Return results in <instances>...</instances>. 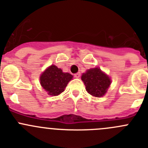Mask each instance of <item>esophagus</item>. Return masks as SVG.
<instances>
[{
    "mask_svg": "<svg viewBox=\"0 0 148 148\" xmlns=\"http://www.w3.org/2000/svg\"><path fill=\"white\" fill-rule=\"evenodd\" d=\"M74 77H76V78H79V77H80V73L78 72L77 73V74H74Z\"/></svg>",
    "mask_w": 148,
    "mask_h": 148,
    "instance_id": "34e87169",
    "label": "esophagus"
}]
</instances>
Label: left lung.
<instances>
[{
  "mask_svg": "<svg viewBox=\"0 0 148 148\" xmlns=\"http://www.w3.org/2000/svg\"><path fill=\"white\" fill-rule=\"evenodd\" d=\"M88 93L95 97H101L107 93L111 84L110 77L99 68L88 70L82 76Z\"/></svg>",
  "mask_w": 148,
  "mask_h": 148,
  "instance_id": "obj_1",
  "label": "left lung"
}]
</instances>
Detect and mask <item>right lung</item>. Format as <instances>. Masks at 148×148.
<instances>
[{
	"label": "right lung",
	"mask_w": 148,
	"mask_h": 148,
	"mask_svg": "<svg viewBox=\"0 0 148 148\" xmlns=\"http://www.w3.org/2000/svg\"><path fill=\"white\" fill-rule=\"evenodd\" d=\"M69 73H63L60 69L52 65L40 77L41 86L50 96H58L64 91L67 84L72 79Z\"/></svg>",
	"instance_id": "1"
}]
</instances>
